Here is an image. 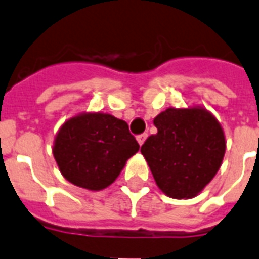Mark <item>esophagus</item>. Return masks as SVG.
Masks as SVG:
<instances>
[{"label":"esophagus","instance_id":"34e87169","mask_svg":"<svg viewBox=\"0 0 259 259\" xmlns=\"http://www.w3.org/2000/svg\"><path fill=\"white\" fill-rule=\"evenodd\" d=\"M146 138H148V134L144 133V134H140V136L137 137V141H138V144H140V146H142L144 145V142L146 141Z\"/></svg>","mask_w":259,"mask_h":259}]
</instances>
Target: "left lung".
Returning <instances> with one entry per match:
<instances>
[{"label":"left lung","mask_w":259,"mask_h":259,"mask_svg":"<svg viewBox=\"0 0 259 259\" xmlns=\"http://www.w3.org/2000/svg\"><path fill=\"white\" fill-rule=\"evenodd\" d=\"M157 134L141 148L155 184L170 198H193L222 165L226 141L218 119L202 106L169 108L154 118Z\"/></svg>","instance_id":"obj_1"}]
</instances>
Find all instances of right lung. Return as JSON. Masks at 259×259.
Segmentation results:
<instances>
[{
	"mask_svg": "<svg viewBox=\"0 0 259 259\" xmlns=\"http://www.w3.org/2000/svg\"><path fill=\"white\" fill-rule=\"evenodd\" d=\"M140 145L122 119L108 113H79L56 134L53 155L70 184L98 191L110 186Z\"/></svg>",
	"mask_w": 259,
	"mask_h": 259,
	"instance_id": "add662e5",
	"label": "right lung"
}]
</instances>
